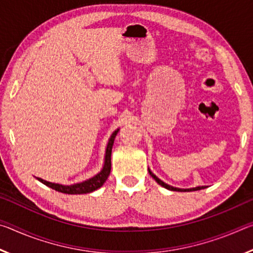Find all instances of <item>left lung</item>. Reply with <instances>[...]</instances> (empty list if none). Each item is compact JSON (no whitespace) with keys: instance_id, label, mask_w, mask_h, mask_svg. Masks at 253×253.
Returning a JSON list of instances; mask_svg holds the SVG:
<instances>
[{"instance_id":"obj_1","label":"left lung","mask_w":253,"mask_h":253,"mask_svg":"<svg viewBox=\"0 0 253 253\" xmlns=\"http://www.w3.org/2000/svg\"><path fill=\"white\" fill-rule=\"evenodd\" d=\"M149 174H151V176L155 179V181L160 184V185H162L163 187L168 188V190H170V191H176V192H191V191H199V190H202V188H205L207 186H198V187H193V188H178V187H174V186H170L169 185V184L164 183L163 181H161L160 178H158L156 175H154L151 170H149Z\"/></svg>"}]
</instances>
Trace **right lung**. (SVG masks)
I'll list each match as a JSON object with an SVG mask.
<instances>
[{
  "label": "right lung",
  "instance_id": "obj_1",
  "mask_svg": "<svg viewBox=\"0 0 253 253\" xmlns=\"http://www.w3.org/2000/svg\"><path fill=\"white\" fill-rule=\"evenodd\" d=\"M118 132V129L115 130L111 135L108 145H107V149H106V156H105V165L104 169H101L100 173H98L96 176H93L91 178L87 179V181L81 182V183H77L74 184V185H61V184H55V183H51L48 181H44V179L37 177L40 182L45 184L46 186H49L53 190L61 192V193H66V194H87L90 193V192L96 191L97 188H99L102 186V184L106 182V179L108 178L109 174H110V169H111V148H113L114 145V140L115 137H116Z\"/></svg>",
  "mask_w": 253,
  "mask_h": 253
}]
</instances>
